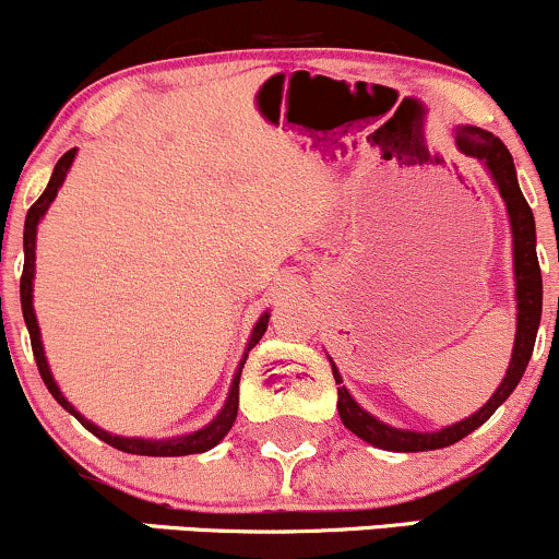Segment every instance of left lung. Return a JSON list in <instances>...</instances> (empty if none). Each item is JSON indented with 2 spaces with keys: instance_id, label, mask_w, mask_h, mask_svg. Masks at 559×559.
Instances as JSON below:
<instances>
[{
  "instance_id": "1",
  "label": "left lung",
  "mask_w": 559,
  "mask_h": 559,
  "mask_svg": "<svg viewBox=\"0 0 559 559\" xmlns=\"http://www.w3.org/2000/svg\"><path fill=\"white\" fill-rule=\"evenodd\" d=\"M455 146L466 157H474L488 167L498 186V194L507 202L509 224H512V245H514V296H518V335H514V349L512 362H509L507 376H503L501 386L496 389L493 397L485 402L477 413L464 421L445 426L440 431H411V429H394V426L378 421L368 411L354 402L349 389L341 386L338 368L330 359L333 368L335 383H338V416L349 431L359 437V440L370 442V445L394 450V453H418V450H437L448 448L453 442L464 440L472 435L477 426H483L490 416L498 411L501 402H507L509 394L520 383L522 373H525L527 362H531L533 344H536L538 322H542V269H538L536 255V221H533L531 207H527L525 197H522L518 173H514V162L509 148L503 146L501 138L474 124H461L455 128Z\"/></svg>"
}]
</instances>
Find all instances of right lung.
<instances>
[{"instance_id":"obj_1","label":"right lung","mask_w":559,"mask_h":559,"mask_svg":"<svg viewBox=\"0 0 559 559\" xmlns=\"http://www.w3.org/2000/svg\"><path fill=\"white\" fill-rule=\"evenodd\" d=\"M74 154L76 148H71V152H66L61 159H58L56 170H52L50 176V183H47V189L41 191V197L37 202H34L32 207H28L26 213V224H23V277H21V306H23V320H26V328H28V335H32V349H34V359H37V368H39V376L41 381H45V386L50 389L52 397L58 400V405L63 407V411H69L71 416L76 418L82 426H85L87 431H93L98 440H104L106 445L122 450V453H133V455H191V453H205V450L215 448L221 440H224L226 435H229V429L234 426V418H237V407H239V376H242V365L245 359H248V352L253 349V346L261 341V335L266 333V325H269V314L263 311L261 320L255 322L253 328V335H250L248 341V349H245L242 359H239V368L237 373H234V381H231V389H229V397H226V405L224 411L218 413V416L210 421L205 429H197L191 431V435H183V437H173V440H141V437H119V435H109L106 429H100V426H95L93 421H87L85 416H82L80 411H74V405H71L69 400L63 397V392L58 389L56 378L50 373V365H47L45 359V349H41V335H39V325H37V314H34V248H37V226L41 221V215L47 213V207H50V202L56 200L58 189H61L63 181H66V173H69L71 162H74Z\"/></svg>"}]
</instances>
